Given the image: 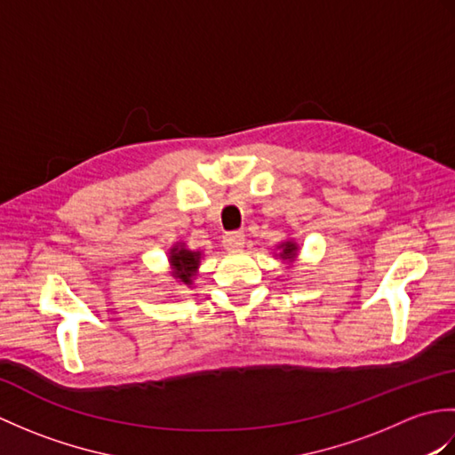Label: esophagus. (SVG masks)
Instances as JSON below:
<instances>
[{
  "mask_svg": "<svg viewBox=\"0 0 455 455\" xmlns=\"http://www.w3.org/2000/svg\"><path fill=\"white\" fill-rule=\"evenodd\" d=\"M222 246L230 250V252L240 250L244 246V235L243 233H228L225 238H222Z\"/></svg>",
  "mask_w": 455,
  "mask_h": 455,
  "instance_id": "obj_1",
  "label": "esophagus"
}]
</instances>
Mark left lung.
<instances>
[{"instance_id": "obj_1", "label": "left lung", "mask_w": 455, "mask_h": 455, "mask_svg": "<svg viewBox=\"0 0 455 455\" xmlns=\"http://www.w3.org/2000/svg\"><path fill=\"white\" fill-rule=\"evenodd\" d=\"M277 259H282V262L291 267L297 264V258H299V244L295 243V238H287L283 243L277 244V252L274 254Z\"/></svg>"}]
</instances>
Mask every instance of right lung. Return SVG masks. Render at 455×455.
Masks as SVG:
<instances>
[{
  "label": "right lung",
  "instance_id": "1",
  "mask_svg": "<svg viewBox=\"0 0 455 455\" xmlns=\"http://www.w3.org/2000/svg\"><path fill=\"white\" fill-rule=\"evenodd\" d=\"M203 252L199 250L188 248L186 243H176L168 250V264L170 275L176 279L180 285L193 287V279L199 274Z\"/></svg>",
  "mask_w": 455,
  "mask_h": 455
}]
</instances>
